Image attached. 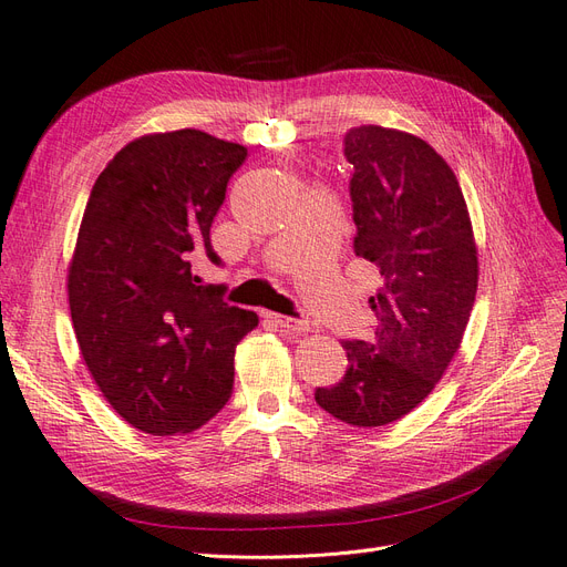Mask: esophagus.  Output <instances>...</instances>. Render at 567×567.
Listing matches in <instances>:
<instances>
[{"mask_svg": "<svg viewBox=\"0 0 567 567\" xmlns=\"http://www.w3.org/2000/svg\"><path fill=\"white\" fill-rule=\"evenodd\" d=\"M267 319L277 323L279 329L286 331V333H305L307 329H310V326H307V321L293 319V317H281V315H271V312H269Z\"/></svg>", "mask_w": 567, "mask_h": 567, "instance_id": "esophagus-1", "label": "esophagus"}]
</instances>
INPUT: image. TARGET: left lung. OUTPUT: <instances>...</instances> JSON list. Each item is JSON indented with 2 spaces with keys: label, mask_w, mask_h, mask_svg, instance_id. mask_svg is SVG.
<instances>
[{
  "label": "left lung",
  "mask_w": 567,
  "mask_h": 567,
  "mask_svg": "<svg viewBox=\"0 0 567 567\" xmlns=\"http://www.w3.org/2000/svg\"><path fill=\"white\" fill-rule=\"evenodd\" d=\"M352 165L354 255L379 267L371 342L342 340L348 371L317 388V404L359 427L392 423L442 379L471 319L477 250L452 167L414 134L379 125L342 140Z\"/></svg>",
  "instance_id": "obj_1"
}]
</instances>
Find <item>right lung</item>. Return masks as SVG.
I'll return each instance as SVG.
<instances>
[{
    "label": "right lung",
    "mask_w": 567,
    "mask_h": 567,
    "mask_svg": "<svg viewBox=\"0 0 567 567\" xmlns=\"http://www.w3.org/2000/svg\"><path fill=\"white\" fill-rule=\"evenodd\" d=\"M246 156L200 130L148 134L92 186L68 271L73 329L99 390L144 433L210 421L231 394L238 340L257 326L196 274L221 265L210 227Z\"/></svg>",
    "instance_id": "add662e5"
}]
</instances>
